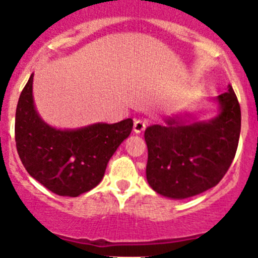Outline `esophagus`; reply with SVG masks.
Wrapping results in <instances>:
<instances>
[{"instance_id":"esophagus-1","label":"esophagus","mask_w":258,"mask_h":258,"mask_svg":"<svg viewBox=\"0 0 258 258\" xmlns=\"http://www.w3.org/2000/svg\"><path fill=\"white\" fill-rule=\"evenodd\" d=\"M145 127H146V122L144 121V119H141V118H139V119H135L134 131L136 132V134H141V132L145 130Z\"/></svg>"}]
</instances>
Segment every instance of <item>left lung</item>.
Here are the masks:
<instances>
[{
  "instance_id": "8db88e82",
  "label": "left lung",
  "mask_w": 258,
  "mask_h": 258,
  "mask_svg": "<svg viewBox=\"0 0 258 258\" xmlns=\"http://www.w3.org/2000/svg\"><path fill=\"white\" fill-rule=\"evenodd\" d=\"M218 117L186 123L168 118L145 130L146 178L151 188L170 199H187L216 186L229 169L240 134V107L232 86L216 98Z\"/></svg>"
}]
</instances>
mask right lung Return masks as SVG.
Wrapping results in <instances>:
<instances>
[{
    "label": "right lung",
    "mask_w": 258,
    "mask_h": 258,
    "mask_svg": "<svg viewBox=\"0 0 258 258\" xmlns=\"http://www.w3.org/2000/svg\"><path fill=\"white\" fill-rule=\"evenodd\" d=\"M132 126L131 118L64 131L48 126L35 110L31 75L16 108V149L29 174L45 188L76 197L99 184L109 159Z\"/></svg>",
    "instance_id": "obj_1"
}]
</instances>
